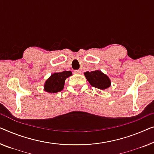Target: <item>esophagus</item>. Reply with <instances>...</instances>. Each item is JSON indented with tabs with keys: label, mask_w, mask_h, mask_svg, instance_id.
<instances>
[{
	"label": "esophagus",
	"mask_w": 154,
	"mask_h": 154,
	"mask_svg": "<svg viewBox=\"0 0 154 154\" xmlns=\"http://www.w3.org/2000/svg\"><path fill=\"white\" fill-rule=\"evenodd\" d=\"M74 73L75 74H79V73H81V71L79 70H74Z\"/></svg>",
	"instance_id": "esophagus-1"
}]
</instances>
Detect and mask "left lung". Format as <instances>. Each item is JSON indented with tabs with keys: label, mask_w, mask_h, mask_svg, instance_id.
Masks as SVG:
<instances>
[{
	"label": "left lung",
	"mask_w": 154,
	"mask_h": 154,
	"mask_svg": "<svg viewBox=\"0 0 154 154\" xmlns=\"http://www.w3.org/2000/svg\"><path fill=\"white\" fill-rule=\"evenodd\" d=\"M86 79L92 86L95 88L104 90L111 86V81L109 78L100 70L91 71L84 72Z\"/></svg>",
	"instance_id": "obj_1"
}]
</instances>
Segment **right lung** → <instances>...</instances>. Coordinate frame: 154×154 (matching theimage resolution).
Wrapping results in <instances>:
<instances>
[{
  "label": "right lung",
  "mask_w": 154,
  "mask_h": 154,
  "mask_svg": "<svg viewBox=\"0 0 154 154\" xmlns=\"http://www.w3.org/2000/svg\"><path fill=\"white\" fill-rule=\"evenodd\" d=\"M71 75H72V72L70 71H63L61 72L54 73L45 82L44 85L45 91L50 93H57L62 91L66 79Z\"/></svg>",
  "instance_id": "add662e5"
}]
</instances>
